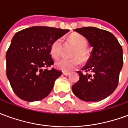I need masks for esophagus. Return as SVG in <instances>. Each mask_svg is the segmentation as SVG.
Segmentation results:
<instances>
[{
  "instance_id": "esophagus-1",
  "label": "esophagus",
  "mask_w": 128,
  "mask_h": 128,
  "mask_svg": "<svg viewBox=\"0 0 128 128\" xmlns=\"http://www.w3.org/2000/svg\"><path fill=\"white\" fill-rule=\"evenodd\" d=\"M63 74L64 75H66V76H68V75H69L70 74V72H63Z\"/></svg>"
}]
</instances>
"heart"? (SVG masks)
<instances>
[{
  "mask_svg": "<svg viewBox=\"0 0 128 128\" xmlns=\"http://www.w3.org/2000/svg\"><path fill=\"white\" fill-rule=\"evenodd\" d=\"M70 42L75 46L71 54V59H62L56 62V67L64 71H70L78 68L82 61H86L88 58V53L86 49L88 42L86 39L79 34H72L69 37ZM50 54L54 58H59L62 55V39L54 41L50 46Z\"/></svg>",
  "mask_w": 128,
  "mask_h": 128,
  "instance_id": "b5f03b06",
  "label": "heart"
}]
</instances>
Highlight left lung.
Here are the masks:
<instances>
[{
    "label": "left lung",
    "instance_id": "1",
    "mask_svg": "<svg viewBox=\"0 0 128 128\" xmlns=\"http://www.w3.org/2000/svg\"><path fill=\"white\" fill-rule=\"evenodd\" d=\"M74 31L86 38L92 50L82 71H78L80 80L72 86V92L84 102H99L110 96L118 86L123 49L108 31L91 26Z\"/></svg>",
    "mask_w": 128,
    "mask_h": 128
}]
</instances>
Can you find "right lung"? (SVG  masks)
<instances>
[{
  "label": "right lung",
  "mask_w": 128,
  "mask_h": 128,
  "mask_svg": "<svg viewBox=\"0 0 128 128\" xmlns=\"http://www.w3.org/2000/svg\"><path fill=\"white\" fill-rule=\"evenodd\" d=\"M69 32L48 26L22 29L14 36L6 53V74L13 90L26 102L42 100L50 93L62 71L47 69L54 64L50 46Z\"/></svg>",
  "instance_id": "add662e5"
}]
</instances>
